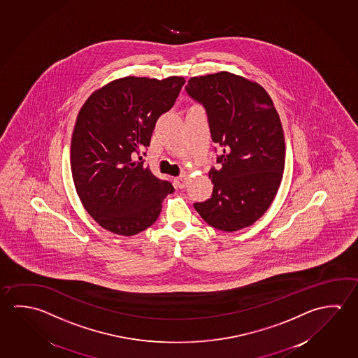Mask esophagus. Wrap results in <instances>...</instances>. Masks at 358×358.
<instances>
[{"instance_id": "obj_1", "label": "esophagus", "mask_w": 358, "mask_h": 358, "mask_svg": "<svg viewBox=\"0 0 358 358\" xmlns=\"http://www.w3.org/2000/svg\"><path fill=\"white\" fill-rule=\"evenodd\" d=\"M186 182H187V176L186 175H181V176L175 178V185H176L177 188L185 187Z\"/></svg>"}]
</instances>
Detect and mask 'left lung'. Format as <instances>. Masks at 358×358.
<instances>
[{
	"label": "left lung",
	"mask_w": 358,
	"mask_h": 358,
	"mask_svg": "<svg viewBox=\"0 0 358 358\" xmlns=\"http://www.w3.org/2000/svg\"><path fill=\"white\" fill-rule=\"evenodd\" d=\"M186 92L205 107L212 141L221 150L220 166L208 172L211 199L194 208L213 229L248 227L270 207L285 169V136L273 102L258 83L229 72L192 77Z\"/></svg>",
	"instance_id": "8db88e82"
}]
</instances>
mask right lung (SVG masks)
Masks as SVG:
<instances>
[{
  "label": "right lung",
  "mask_w": 358,
  "mask_h": 358,
  "mask_svg": "<svg viewBox=\"0 0 358 358\" xmlns=\"http://www.w3.org/2000/svg\"><path fill=\"white\" fill-rule=\"evenodd\" d=\"M185 83L177 76L120 78L91 94L78 113L71 141L72 178L83 207L107 231H145L175 191L145 166L141 152Z\"/></svg>",
  "instance_id": "right-lung-1"
}]
</instances>
